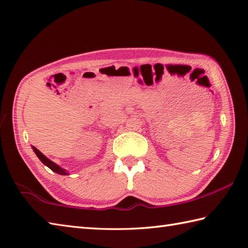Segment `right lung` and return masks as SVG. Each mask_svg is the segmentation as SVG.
Segmentation results:
<instances>
[{"label":"right lung","mask_w":248,"mask_h":248,"mask_svg":"<svg viewBox=\"0 0 248 248\" xmlns=\"http://www.w3.org/2000/svg\"><path fill=\"white\" fill-rule=\"evenodd\" d=\"M32 150L34 151L35 155H37V156L39 157V159L41 160L44 165L47 166V167H48L49 169L53 170L54 172H56V173H58V174H62V175H65V174H68V172H67V171H66L65 169L61 168L60 166L56 165L55 163H53L52 160H49L46 156H44V155L42 154V153L38 150V148H35L34 146H32Z\"/></svg>","instance_id":"add662e5"}]
</instances>
